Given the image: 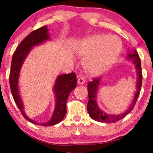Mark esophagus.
I'll return each instance as SVG.
<instances>
[{
	"instance_id": "1",
	"label": "esophagus",
	"mask_w": 153,
	"mask_h": 153,
	"mask_svg": "<svg viewBox=\"0 0 153 153\" xmlns=\"http://www.w3.org/2000/svg\"><path fill=\"white\" fill-rule=\"evenodd\" d=\"M85 82V78H84V76H82V75H79L78 76V83L79 85H81V84H83L84 82Z\"/></svg>"
}]
</instances>
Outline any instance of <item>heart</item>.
Masks as SVG:
<instances>
[{
    "label": "heart",
    "instance_id": "obj_1",
    "mask_svg": "<svg viewBox=\"0 0 153 153\" xmlns=\"http://www.w3.org/2000/svg\"><path fill=\"white\" fill-rule=\"evenodd\" d=\"M122 43L116 36L97 34L85 39L78 49L84 58L85 69L91 75L103 73L118 58Z\"/></svg>",
    "mask_w": 153,
    "mask_h": 153
}]
</instances>
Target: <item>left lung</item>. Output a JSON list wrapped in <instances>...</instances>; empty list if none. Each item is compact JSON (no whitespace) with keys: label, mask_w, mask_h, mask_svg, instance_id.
Returning <instances> with one entry per match:
<instances>
[{"label":"left lung","mask_w":153,"mask_h":153,"mask_svg":"<svg viewBox=\"0 0 153 153\" xmlns=\"http://www.w3.org/2000/svg\"><path fill=\"white\" fill-rule=\"evenodd\" d=\"M127 57L129 59H130L133 64L134 65L136 72L137 73V89L134 94V99H133L129 108L126 110L125 112L121 114H108L105 113L98 106L97 102H96V94H97L99 82H101V78H94L93 81L89 82L88 84L87 88L88 91V102L87 105V110L91 118L97 121V122L104 123L117 122V121L124 118L134 108L135 103H136L139 95H140L142 86V81H143L141 61H140V57H139L136 50H133V52H129Z\"/></svg>","instance_id":"obj_1"}]
</instances>
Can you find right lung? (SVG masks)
<instances>
[{
	"label": "right lung",
	"mask_w": 153,
	"mask_h": 153,
	"mask_svg": "<svg viewBox=\"0 0 153 153\" xmlns=\"http://www.w3.org/2000/svg\"><path fill=\"white\" fill-rule=\"evenodd\" d=\"M50 39L47 26H44L33 31L20 43L13 53L9 75V83L12 96L15 103L26 120L37 125L48 127L58 124L64 119L66 114L67 99L70 94L76 87L77 80L75 73L60 75L57 76L54 85L55 96V107L52 117L47 122L39 123L32 120L26 115L22 98L19 91V78L23 62L29 54L33 47L40 45Z\"/></svg>",
	"instance_id": "right-lung-1"
}]
</instances>
